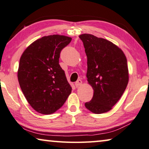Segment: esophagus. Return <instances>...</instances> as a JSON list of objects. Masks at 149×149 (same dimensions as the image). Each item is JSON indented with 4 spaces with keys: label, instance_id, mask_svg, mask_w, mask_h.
I'll use <instances>...</instances> for the list:
<instances>
[{
    "label": "esophagus",
    "instance_id": "esophagus-1",
    "mask_svg": "<svg viewBox=\"0 0 149 149\" xmlns=\"http://www.w3.org/2000/svg\"><path fill=\"white\" fill-rule=\"evenodd\" d=\"M82 84V81L81 79H78V80H77V81L75 83V86H76V87H78V86H81Z\"/></svg>",
    "mask_w": 149,
    "mask_h": 149
}]
</instances>
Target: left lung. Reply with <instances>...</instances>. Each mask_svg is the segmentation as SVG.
Wrapping results in <instances>:
<instances>
[{"label":"left lung","mask_w":149,"mask_h":149,"mask_svg":"<svg viewBox=\"0 0 149 149\" xmlns=\"http://www.w3.org/2000/svg\"><path fill=\"white\" fill-rule=\"evenodd\" d=\"M79 37L87 55V80L94 90L92 100L85 106L94 114L107 112L128 85L127 59L121 49L107 39L86 33Z\"/></svg>","instance_id":"8db88e82"}]
</instances>
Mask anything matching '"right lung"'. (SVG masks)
I'll use <instances>...</instances> for the list:
<instances>
[{"label": "right lung", "instance_id": "obj_1", "mask_svg": "<svg viewBox=\"0 0 149 149\" xmlns=\"http://www.w3.org/2000/svg\"><path fill=\"white\" fill-rule=\"evenodd\" d=\"M71 41V37L64 35L44 36L31 44L20 58V87L30 106L40 114L56 112L72 92L59 64L61 51Z\"/></svg>", "mask_w": 149, "mask_h": 149}]
</instances>
